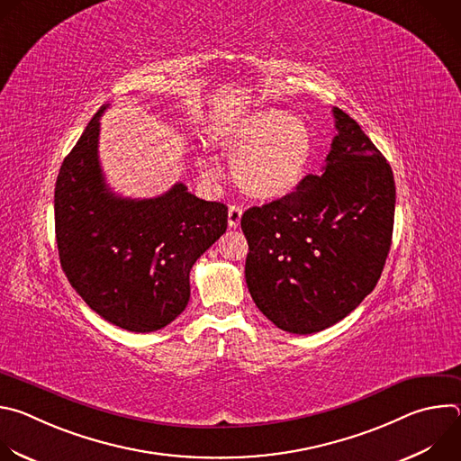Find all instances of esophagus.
I'll list each match as a JSON object with an SVG mask.
<instances>
[{"label": "esophagus", "instance_id": "34e87169", "mask_svg": "<svg viewBox=\"0 0 461 461\" xmlns=\"http://www.w3.org/2000/svg\"><path fill=\"white\" fill-rule=\"evenodd\" d=\"M240 219H242V208L240 206H230L228 210V226L230 228H237L240 224Z\"/></svg>", "mask_w": 461, "mask_h": 461}]
</instances>
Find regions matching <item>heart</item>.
<instances>
[{
  "mask_svg": "<svg viewBox=\"0 0 461 461\" xmlns=\"http://www.w3.org/2000/svg\"><path fill=\"white\" fill-rule=\"evenodd\" d=\"M215 144L231 160L235 184L255 201H279L294 193L308 175L313 135L303 116L283 109H257L222 127ZM199 166L217 176L208 158Z\"/></svg>",
  "mask_w": 461,
  "mask_h": 461,
  "instance_id": "b5f03b06",
  "label": "heart"
}]
</instances>
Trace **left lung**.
I'll return each instance as SVG.
<instances>
[{
	"mask_svg": "<svg viewBox=\"0 0 461 461\" xmlns=\"http://www.w3.org/2000/svg\"><path fill=\"white\" fill-rule=\"evenodd\" d=\"M338 135L322 175L240 219L246 285L257 308L290 334L345 319L375 288L392 242L396 184L359 123L332 109Z\"/></svg>",
	"mask_w": 461,
	"mask_h": 461,
	"instance_id": "8db88e82",
	"label": "left lung"
}]
</instances>
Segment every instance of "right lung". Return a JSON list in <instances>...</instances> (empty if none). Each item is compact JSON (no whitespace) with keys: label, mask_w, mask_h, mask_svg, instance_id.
I'll list each match as a JSON object with an SVG mask.
<instances>
[{"label":"right lung","mask_w":461,"mask_h":461,"mask_svg":"<svg viewBox=\"0 0 461 461\" xmlns=\"http://www.w3.org/2000/svg\"><path fill=\"white\" fill-rule=\"evenodd\" d=\"M65 157L54 187L61 268L100 317L129 332H155L189 301L193 265L228 226V208L176 182L155 199L111 191L98 160L100 116Z\"/></svg>","instance_id":"1"}]
</instances>
